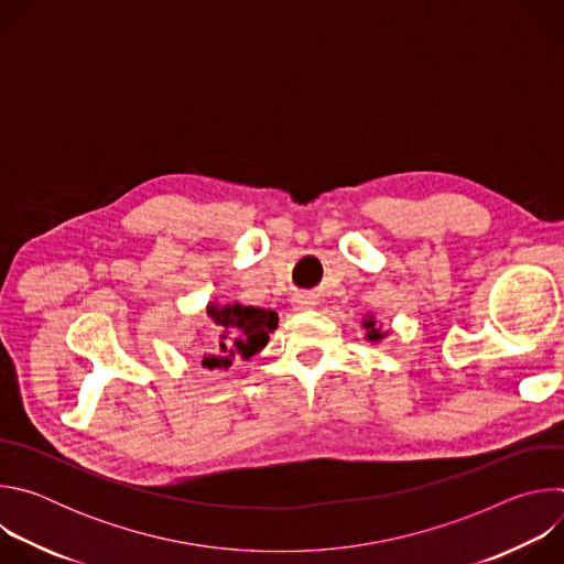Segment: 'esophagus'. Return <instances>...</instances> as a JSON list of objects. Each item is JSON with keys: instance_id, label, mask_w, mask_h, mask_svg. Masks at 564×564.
<instances>
[{"instance_id": "1", "label": "esophagus", "mask_w": 564, "mask_h": 564, "mask_svg": "<svg viewBox=\"0 0 564 564\" xmlns=\"http://www.w3.org/2000/svg\"><path fill=\"white\" fill-rule=\"evenodd\" d=\"M292 305H294V310H310L314 305V299L305 296V294H299V296H294Z\"/></svg>"}]
</instances>
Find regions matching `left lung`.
I'll use <instances>...</instances> for the list:
<instances>
[{
  "label": "left lung",
  "mask_w": 564,
  "mask_h": 564,
  "mask_svg": "<svg viewBox=\"0 0 564 564\" xmlns=\"http://www.w3.org/2000/svg\"><path fill=\"white\" fill-rule=\"evenodd\" d=\"M361 326H364V330H366L364 337H366V341H370V344H381V341L388 337V333H390V330H383L381 324H377L375 314H366L364 321H361Z\"/></svg>",
  "instance_id": "left-lung-1"
}]
</instances>
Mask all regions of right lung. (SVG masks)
<instances>
[{"label":"right lung","instance_id":"add662e5","mask_svg":"<svg viewBox=\"0 0 564 564\" xmlns=\"http://www.w3.org/2000/svg\"><path fill=\"white\" fill-rule=\"evenodd\" d=\"M207 316L214 321L218 333L214 352H205L200 361L207 370H227L236 359L250 361L268 346L270 333L279 326L274 310L238 301L207 303Z\"/></svg>","mask_w":564,"mask_h":564}]
</instances>
